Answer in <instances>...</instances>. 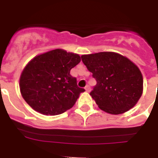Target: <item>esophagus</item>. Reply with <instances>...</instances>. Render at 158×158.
Wrapping results in <instances>:
<instances>
[{
    "label": "esophagus",
    "mask_w": 158,
    "mask_h": 158,
    "mask_svg": "<svg viewBox=\"0 0 158 158\" xmlns=\"http://www.w3.org/2000/svg\"><path fill=\"white\" fill-rule=\"evenodd\" d=\"M85 89L86 92H88V93H89V92H90V89H90V86L87 85V86H85Z\"/></svg>",
    "instance_id": "obj_1"
}]
</instances>
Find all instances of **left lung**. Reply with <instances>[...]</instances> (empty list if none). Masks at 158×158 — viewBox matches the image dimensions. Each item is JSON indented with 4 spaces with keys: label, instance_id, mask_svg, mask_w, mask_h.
<instances>
[{
    "label": "left lung",
    "instance_id": "1",
    "mask_svg": "<svg viewBox=\"0 0 158 158\" xmlns=\"http://www.w3.org/2000/svg\"><path fill=\"white\" fill-rule=\"evenodd\" d=\"M81 59L96 81L90 95L100 109L118 115L137 104L142 94L143 78L131 60L114 52L85 54Z\"/></svg>",
    "mask_w": 158,
    "mask_h": 158
}]
</instances>
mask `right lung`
<instances>
[{
    "mask_svg": "<svg viewBox=\"0 0 158 158\" xmlns=\"http://www.w3.org/2000/svg\"><path fill=\"white\" fill-rule=\"evenodd\" d=\"M81 62L77 54L56 49L31 60L19 78L23 98L38 112L57 115L70 109L81 93L72 68Z\"/></svg>",
    "mask_w": 158,
    "mask_h": 158,
    "instance_id": "obj_1",
    "label": "right lung"
}]
</instances>
